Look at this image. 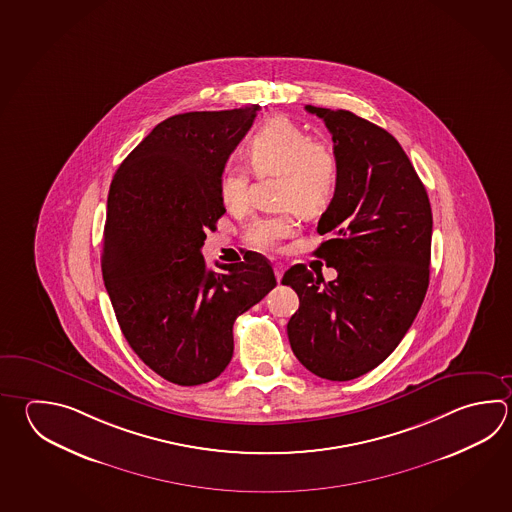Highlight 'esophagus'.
Masks as SVG:
<instances>
[{
  "instance_id": "1",
  "label": "esophagus",
  "mask_w": 512,
  "mask_h": 512,
  "mask_svg": "<svg viewBox=\"0 0 512 512\" xmlns=\"http://www.w3.org/2000/svg\"><path fill=\"white\" fill-rule=\"evenodd\" d=\"M273 270H275V277H277V280L282 279V275H284V264H280V262H275L273 264Z\"/></svg>"
}]
</instances>
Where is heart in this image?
Segmentation results:
<instances>
[{
    "mask_svg": "<svg viewBox=\"0 0 512 512\" xmlns=\"http://www.w3.org/2000/svg\"><path fill=\"white\" fill-rule=\"evenodd\" d=\"M242 155L257 177L279 174V203L295 206L302 213H315L331 201L338 183V157L326 141L309 139L286 117H275L251 135ZM250 172L230 166L222 175L221 199L230 212L248 206ZM297 222L290 212L262 217L251 224L246 242L259 251H275L280 242L295 233Z\"/></svg>",
    "mask_w": 512,
    "mask_h": 512,
    "instance_id": "obj_1",
    "label": "heart"
}]
</instances>
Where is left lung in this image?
I'll return each mask as SVG.
<instances>
[{"label": "left lung", "instance_id": "obj_1", "mask_svg": "<svg viewBox=\"0 0 512 512\" xmlns=\"http://www.w3.org/2000/svg\"><path fill=\"white\" fill-rule=\"evenodd\" d=\"M333 139L338 183L315 255L337 270L295 264L282 284L299 295L288 322L295 357L313 375L346 382L382 364L411 328L429 286L433 213L400 143L348 110L306 105Z\"/></svg>", "mask_w": 512, "mask_h": 512}]
</instances>
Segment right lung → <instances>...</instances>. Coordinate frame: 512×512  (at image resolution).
Masks as SVG:
<instances>
[{
	"instance_id": "right-lung-1",
	"label": "right lung",
	"mask_w": 512,
	"mask_h": 512,
	"mask_svg": "<svg viewBox=\"0 0 512 512\" xmlns=\"http://www.w3.org/2000/svg\"><path fill=\"white\" fill-rule=\"evenodd\" d=\"M259 105L168 117L117 168L108 192L103 279L135 355L164 380L199 386L233 355V322L275 286L270 261L250 253L204 262V239L226 208L222 172Z\"/></svg>"
}]
</instances>
